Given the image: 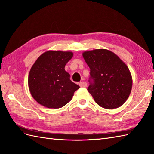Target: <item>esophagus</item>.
<instances>
[{"mask_svg": "<svg viewBox=\"0 0 154 154\" xmlns=\"http://www.w3.org/2000/svg\"><path fill=\"white\" fill-rule=\"evenodd\" d=\"M79 85L81 87H87V83L85 82V81H82V82H80L79 83Z\"/></svg>", "mask_w": 154, "mask_h": 154, "instance_id": "obj_1", "label": "esophagus"}]
</instances>
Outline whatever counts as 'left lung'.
<instances>
[{
  "label": "left lung",
  "mask_w": 154,
  "mask_h": 154,
  "mask_svg": "<svg viewBox=\"0 0 154 154\" xmlns=\"http://www.w3.org/2000/svg\"><path fill=\"white\" fill-rule=\"evenodd\" d=\"M83 56L91 69L87 90L96 103L106 109L122 106L132 87L127 65L115 54L104 49L85 51Z\"/></svg>",
  "instance_id": "left-lung-1"
}]
</instances>
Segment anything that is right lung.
<instances>
[{
  "label": "right lung",
  "mask_w": 154,
  "mask_h": 154,
  "mask_svg": "<svg viewBox=\"0 0 154 154\" xmlns=\"http://www.w3.org/2000/svg\"><path fill=\"white\" fill-rule=\"evenodd\" d=\"M70 51H48L42 54L29 73L28 87L34 99L50 109H59L71 100L79 86L70 80L65 66L73 57Z\"/></svg>",
  "instance_id": "1"
}]
</instances>
